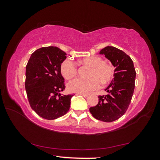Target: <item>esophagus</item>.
Masks as SVG:
<instances>
[{
	"instance_id": "esophagus-1",
	"label": "esophagus",
	"mask_w": 160,
	"mask_h": 160,
	"mask_svg": "<svg viewBox=\"0 0 160 160\" xmlns=\"http://www.w3.org/2000/svg\"><path fill=\"white\" fill-rule=\"evenodd\" d=\"M78 94H81V95H82L83 97H88V94H85V93H78Z\"/></svg>"
}]
</instances>
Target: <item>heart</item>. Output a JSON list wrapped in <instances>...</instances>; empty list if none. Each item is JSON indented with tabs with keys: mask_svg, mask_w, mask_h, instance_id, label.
<instances>
[{
	"mask_svg": "<svg viewBox=\"0 0 160 160\" xmlns=\"http://www.w3.org/2000/svg\"><path fill=\"white\" fill-rule=\"evenodd\" d=\"M82 66H89L87 72L88 79H75L68 84V89L70 92L78 93H89L98 89L101 82L103 86L107 85L114 77V68L112 64L103 61L100 56H92L85 57L79 61ZM61 72L66 80H71L76 77L77 67L72 62L66 59L61 66Z\"/></svg>",
	"mask_w": 160,
	"mask_h": 160,
	"instance_id": "1",
	"label": "heart"
}]
</instances>
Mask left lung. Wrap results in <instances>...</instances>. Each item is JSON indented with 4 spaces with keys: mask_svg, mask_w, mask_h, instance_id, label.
<instances>
[{
    "mask_svg": "<svg viewBox=\"0 0 160 160\" xmlns=\"http://www.w3.org/2000/svg\"><path fill=\"white\" fill-rule=\"evenodd\" d=\"M115 67L114 78L105 89L107 95H99V102L90 112L97 120L112 122L126 112L135 88V70L133 62L122 50L107 47L100 51Z\"/></svg>",
    "mask_w": 160,
    "mask_h": 160,
    "instance_id": "obj_1",
    "label": "left lung"
}]
</instances>
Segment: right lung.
I'll return each instance as SVG.
<instances>
[{
	"instance_id": "add662e5",
	"label": "right lung",
	"mask_w": 160,
	"mask_h": 160,
	"mask_svg": "<svg viewBox=\"0 0 160 160\" xmlns=\"http://www.w3.org/2000/svg\"><path fill=\"white\" fill-rule=\"evenodd\" d=\"M66 58V52L58 47H42L32 54L27 64L25 90L29 105L47 120L61 117L70 109L73 95L60 94L66 88L61 72Z\"/></svg>"
}]
</instances>
